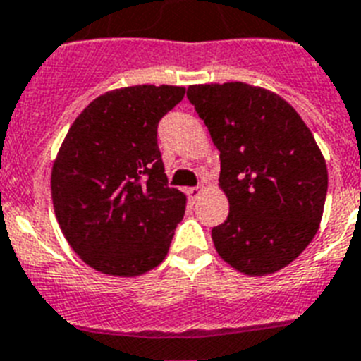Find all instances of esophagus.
<instances>
[{
  "label": "esophagus",
  "instance_id": "obj_1",
  "mask_svg": "<svg viewBox=\"0 0 361 361\" xmlns=\"http://www.w3.org/2000/svg\"><path fill=\"white\" fill-rule=\"evenodd\" d=\"M202 192H204V190H202L201 186H197V188H190V190H188V197L192 199V201H197V199L201 197V195H202Z\"/></svg>",
  "mask_w": 361,
  "mask_h": 361
}]
</instances>
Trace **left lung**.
<instances>
[{"label":"left lung","instance_id":"1","mask_svg":"<svg viewBox=\"0 0 361 361\" xmlns=\"http://www.w3.org/2000/svg\"><path fill=\"white\" fill-rule=\"evenodd\" d=\"M188 99L219 151L227 221L217 255L249 276L271 275L305 251L323 217L329 171L297 110L247 82L188 86Z\"/></svg>","mask_w":361,"mask_h":361}]
</instances>
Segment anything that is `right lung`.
Here are the masks:
<instances>
[{"mask_svg": "<svg viewBox=\"0 0 361 361\" xmlns=\"http://www.w3.org/2000/svg\"><path fill=\"white\" fill-rule=\"evenodd\" d=\"M186 88L105 92L75 118L51 168L56 221L79 258L110 276H140L166 258L186 195L168 186L157 127Z\"/></svg>", "mask_w": 361, "mask_h": 361, "instance_id": "1", "label": "right lung"}]
</instances>
